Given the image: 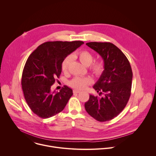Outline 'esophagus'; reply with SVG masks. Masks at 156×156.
I'll return each instance as SVG.
<instances>
[{
  "mask_svg": "<svg viewBox=\"0 0 156 156\" xmlns=\"http://www.w3.org/2000/svg\"><path fill=\"white\" fill-rule=\"evenodd\" d=\"M81 91L80 90H73V93H80Z\"/></svg>",
  "mask_w": 156,
  "mask_h": 156,
  "instance_id": "esophagus-1",
  "label": "esophagus"
}]
</instances>
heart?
I'll use <instances>...</instances> for the list:
<instances>
[{
  "mask_svg": "<svg viewBox=\"0 0 156 156\" xmlns=\"http://www.w3.org/2000/svg\"><path fill=\"white\" fill-rule=\"evenodd\" d=\"M78 57L80 62L86 66L90 65V69L93 73L99 76L102 74L104 71V63L102 60H98L94 61L92 63L94 60L93 54L87 50H83L80 51L78 54ZM72 61V57L68 56L66 57L62 63V70L66 73L68 71L69 66ZM93 82V79L90 77L87 78H81V77H75L70 82V85L76 89L79 90H84L89 84H91Z\"/></svg>",
  "mask_w": 156,
  "mask_h": 156,
  "instance_id": "heart-1",
  "label": "heart"
}]
</instances>
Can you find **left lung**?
I'll return each instance as SVG.
<instances>
[{"label": "left lung", "instance_id": "obj_1", "mask_svg": "<svg viewBox=\"0 0 156 156\" xmlns=\"http://www.w3.org/2000/svg\"><path fill=\"white\" fill-rule=\"evenodd\" d=\"M86 45L102 58L104 71L93 88L99 98L90 95L85 102L86 112L99 122L109 121L117 117L125 107L131 94L133 72L125 54L110 42H91Z\"/></svg>", "mask_w": 156, "mask_h": 156}]
</instances>
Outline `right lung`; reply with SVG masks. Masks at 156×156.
<instances>
[{
	"label": "right lung",
	"instance_id": "right-lung-1",
	"mask_svg": "<svg viewBox=\"0 0 156 156\" xmlns=\"http://www.w3.org/2000/svg\"><path fill=\"white\" fill-rule=\"evenodd\" d=\"M84 42L52 41L39 46L28 58L21 78L25 100L38 117L48 119L62 112L73 95L66 86L58 91L51 86L62 72V63Z\"/></svg>",
	"mask_w": 156,
	"mask_h": 156
}]
</instances>
